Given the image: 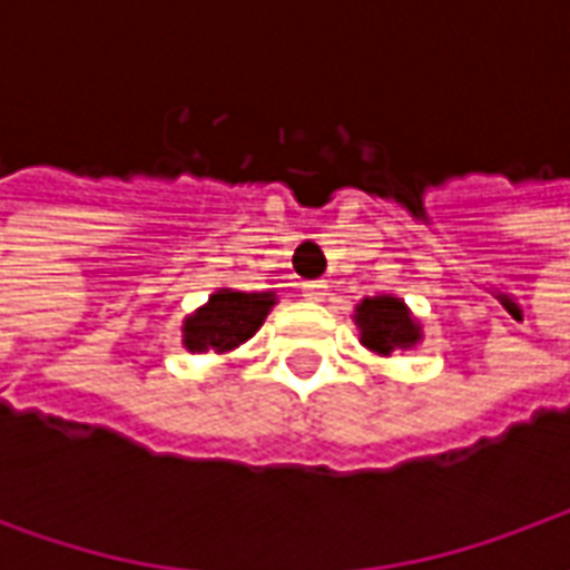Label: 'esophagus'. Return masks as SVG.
Returning <instances> with one entry per match:
<instances>
[{"instance_id":"1","label":"esophagus","mask_w":570,"mask_h":570,"mask_svg":"<svg viewBox=\"0 0 570 570\" xmlns=\"http://www.w3.org/2000/svg\"><path fill=\"white\" fill-rule=\"evenodd\" d=\"M302 296L311 298V302H321V298L326 296V284H323V281H305V284H302Z\"/></svg>"}]
</instances>
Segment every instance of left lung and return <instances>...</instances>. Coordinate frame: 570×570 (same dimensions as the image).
<instances>
[{"mask_svg":"<svg viewBox=\"0 0 570 570\" xmlns=\"http://www.w3.org/2000/svg\"><path fill=\"white\" fill-rule=\"evenodd\" d=\"M360 342L379 354H391L396 347H412L421 338L419 326L409 317V308L394 296L363 298L357 308Z\"/></svg>","mask_w":570,"mask_h":570,"instance_id":"1","label":"left lung"}]
</instances>
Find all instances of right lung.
I'll list each match as a JSON object with an SVG mask.
<instances>
[{
  "instance_id": "obj_1",
  "label": "right lung",
  "mask_w": 570,
  "mask_h": 570,
  "mask_svg": "<svg viewBox=\"0 0 570 570\" xmlns=\"http://www.w3.org/2000/svg\"><path fill=\"white\" fill-rule=\"evenodd\" d=\"M274 305L272 293H235L219 289L210 302L198 308L183 326V345L195 354L204 351H232L244 345L265 321V314Z\"/></svg>"
}]
</instances>
